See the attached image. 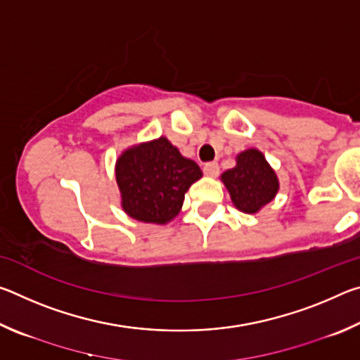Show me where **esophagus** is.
I'll use <instances>...</instances> for the list:
<instances>
[{
	"label": "esophagus",
	"instance_id": "esophagus-1",
	"mask_svg": "<svg viewBox=\"0 0 360 360\" xmlns=\"http://www.w3.org/2000/svg\"><path fill=\"white\" fill-rule=\"evenodd\" d=\"M203 172H205L206 176H211V178H216V176L219 174V163H217V162H208V163H205Z\"/></svg>",
	"mask_w": 360,
	"mask_h": 360
}]
</instances>
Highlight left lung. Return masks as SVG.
<instances>
[{
	"label": "left lung",
	"mask_w": 360,
	"mask_h": 360,
	"mask_svg": "<svg viewBox=\"0 0 360 360\" xmlns=\"http://www.w3.org/2000/svg\"><path fill=\"white\" fill-rule=\"evenodd\" d=\"M231 202L243 212H257L275 198L278 178L257 149H248L236 157V167L222 174Z\"/></svg>",
	"instance_id": "8db88e82"
}]
</instances>
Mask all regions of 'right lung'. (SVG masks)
I'll list each match as a JSON object with an SVG mask.
<instances>
[{
    "mask_svg": "<svg viewBox=\"0 0 360 360\" xmlns=\"http://www.w3.org/2000/svg\"><path fill=\"white\" fill-rule=\"evenodd\" d=\"M200 178L197 163L182 157L167 138L135 146L115 163L122 208L149 224H167L178 216L188 187Z\"/></svg>",
    "mask_w": 360,
    "mask_h": 360,
    "instance_id": "right-lung-1",
    "label": "right lung"
}]
</instances>
